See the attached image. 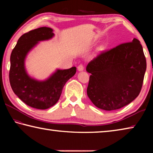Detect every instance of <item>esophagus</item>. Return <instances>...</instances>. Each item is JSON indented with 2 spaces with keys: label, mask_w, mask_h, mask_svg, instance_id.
Masks as SVG:
<instances>
[{
  "label": "esophagus",
  "mask_w": 153,
  "mask_h": 153,
  "mask_svg": "<svg viewBox=\"0 0 153 153\" xmlns=\"http://www.w3.org/2000/svg\"><path fill=\"white\" fill-rule=\"evenodd\" d=\"M84 67L82 64H80L79 65H78V67H77V69H78V71H82L84 70Z\"/></svg>",
  "instance_id": "1"
}]
</instances>
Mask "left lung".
Listing matches in <instances>:
<instances>
[{"instance_id": "1", "label": "left lung", "mask_w": 153, "mask_h": 153, "mask_svg": "<svg viewBox=\"0 0 153 153\" xmlns=\"http://www.w3.org/2000/svg\"><path fill=\"white\" fill-rule=\"evenodd\" d=\"M146 69L143 48L136 38L102 51L86 67L91 74L87 94L100 109L122 108L139 95Z\"/></svg>"}]
</instances>
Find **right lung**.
<instances>
[{
	"instance_id": "obj_1",
	"label": "right lung",
	"mask_w": 153,
	"mask_h": 153,
	"mask_svg": "<svg viewBox=\"0 0 153 153\" xmlns=\"http://www.w3.org/2000/svg\"><path fill=\"white\" fill-rule=\"evenodd\" d=\"M54 36L50 27L31 30L19 38L13 49L9 70V82L13 91L23 102L37 109H46L55 105L60 98L63 86L76 72V67L57 70L50 78L39 82L27 76L24 67L26 55L39 41Z\"/></svg>"
}]
</instances>
